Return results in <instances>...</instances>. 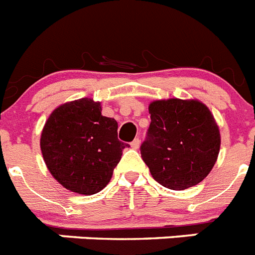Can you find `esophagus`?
I'll list each match as a JSON object with an SVG mask.
<instances>
[{
    "label": "esophagus",
    "instance_id": "esophagus-1",
    "mask_svg": "<svg viewBox=\"0 0 255 255\" xmlns=\"http://www.w3.org/2000/svg\"><path fill=\"white\" fill-rule=\"evenodd\" d=\"M130 146H131V148H134V150H136V148H139V146H140V139H139V138H135V139L132 140V142L130 143Z\"/></svg>",
    "mask_w": 255,
    "mask_h": 255
}]
</instances>
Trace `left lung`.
I'll return each instance as SVG.
<instances>
[{
  "label": "left lung",
  "instance_id": "8db88e82",
  "mask_svg": "<svg viewBox=\"0 0 255 255\" xmlns=\"http://www.w3.org/2000/svg\"><path fill=\"white\" fill-rule=\"evenodd\" d=\"M148 112L151 124L140 155L155 181L184 190L205 180L220 150L210 109L198 100L168 99L151 103Z\"/></svg>",
  "mask_w": 255,
  "mask_h": 255
}]
</instances>
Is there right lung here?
Returning a JSON list of instances; mask_svg holds the SVG:
<instances>
[{
    "mask_svg": "<svg viewBox=\"0 0 255 255\" xmlns=\"http://www.w3.org/2000/svg\"><path fill=\"white\" fill-rule=\"evenodd\" d=\"M117 121L102 115L100 103L79 99L56 108L45 123L40 147L54 178L78 194H96L112 178L123 150Z\"/></svg>",
    "mask_w": 255,
    "mask_h": 255,
    "instance_id": "right-lung-1",
    "label": "right lung"
}]
</instances>
